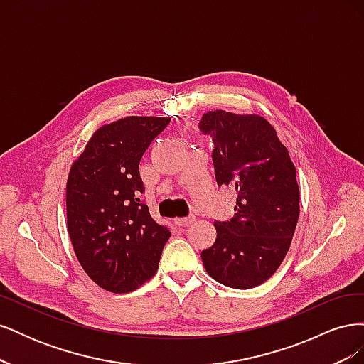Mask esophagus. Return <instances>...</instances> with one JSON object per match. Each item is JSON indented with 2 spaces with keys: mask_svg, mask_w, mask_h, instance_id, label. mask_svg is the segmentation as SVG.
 I'll return each mask as SVG.
<instances>
[{
  "mask_svg": "<svg viewBox=\"0 0 364 364\" xmlns=\"http://www.w3.org/2000/svg\"><path fill=\"white\" fill-rule=\"evenodd\" d=\"M196 220V217L194 215H190V217H182V218H176L174 220V223L178 225V226H188V225H191L193 222Z\"/></svg>",
  "mask_w": 364,
  "mask_h": 364,
  "instance_id": "esophagus-1",
  "label": "esophagus"
}]
</instances>
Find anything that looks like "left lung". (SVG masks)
I'll return each mask as SVG.
<instances>
[{"mask_svg": "<svg viewBox=\"0 0 364 364\" xmlns=\"http://www.w3.org/2000/svg\"><path fill=\"white\" fill-rule=\"evenodd\" d=\"M200 129L214 141L218 185L237 191L235 215L215 222V243L202 252L205 270L230 289L266 282L290 249L299 218V186L289 150L255 114L211 111Z\"/></svg>", "mask_w": 364, "mask_h": 364, "instance_id": "left-lung-1", "label": "left lung"}]
</instances>
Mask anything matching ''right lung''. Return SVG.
<instances>
[{
	"label": "right lung",
	"mask_w": 364,
	"mask_h": 364,
	"mask_svg": "<svg viewBox=\"0 0 364 364\" xmlns=\"http://www.w3.org/2000/svg\"><path fill=\"white\" fill-rule=\"evenodd\" d=\"M167 117H126L87 141L67 181V226L80 266L97 285L129 293L155 277L170 230L149 206L139 161L167 127Z\"/></svg>",
	"instance_id": "obj_1"
}]
</instances>
